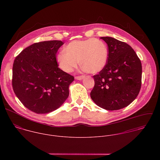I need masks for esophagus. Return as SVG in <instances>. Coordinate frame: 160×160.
I'll return each mask as SVG.
<instances>
[{"mask_svg":"<svg viewBox=\"0 0 160 160\" xmlns=\"http://www.w3.org/2000/svg\"><path fill=\"white\" fill-rule=\"evenodd\" d=\"M75 78L77 79V80H82L84 78V76H76Z\"/></svg>","mask_w":160,"mask_h":160,"instance_id":"34e87169","label":"esophagus"}]
</instances>
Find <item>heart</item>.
<instances>
[{"instance_id": "1", "label": "heart", "mask_w": 160, "mask_h": 160, "mask_svg": "<svg viewBox=\"0 0 160 160\" xmlns=\"http://www.w3.org/2000/svg\"><path fill=\"white\" fill-rule=\"evenodd\" d=\"M57 55V62L61 69L71 72L78 64L84 71L98 73L105 68L108 61L107 44L102 40L90 38L70 42Z\"/></svg>"}]
</instances>
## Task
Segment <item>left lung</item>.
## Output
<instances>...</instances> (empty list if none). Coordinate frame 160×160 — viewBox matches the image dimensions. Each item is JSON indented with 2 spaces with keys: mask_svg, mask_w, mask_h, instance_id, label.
I'll use <instances>...</instances> for the list:
<instances>
[{
  "mask_svg": "<svg viewBox=\"0 0 160 160\" xmlns=\"http://www.w3.org/2000/svg\"><path fill=\"white\" fill-rule=\"evenodd\" d=\"M108 47L106 67L93 76L92 100L107 110H117L131 103L142 84V64L133 48L112 37H102Z\"/></svg>",
  "mask_w": 160,
  "mask_h": 160,
  "instance_id": "1",
  "label": "left lung"
}]
</instances>
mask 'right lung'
<instances>
[{"instance_id":"add662e5","label":"right lung","mask_w":160,"mask_h":160,"mask_svg":"<svg viewBox=\"0 0 160 160\" xmlns=\"http://www.w3.org/2000/svg\"><path fill=\"white\" fill-rule=\"evenodd\" d=\"M61 41L37 42L24 48L13 65L12 86L28 110L46 114L58 109L69 96L72 76L58 68L56 54Z\"/></svg>"}]
</instances>
